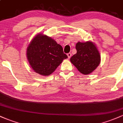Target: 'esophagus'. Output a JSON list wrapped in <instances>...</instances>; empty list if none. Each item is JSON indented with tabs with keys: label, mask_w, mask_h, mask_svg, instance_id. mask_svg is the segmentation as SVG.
<instances>
[{
	"label": "esophagus",
	"mask_w": 123,
	"mask_h": 123,
	"mask_svg": "<svg viewBox=\"0 0 123 123\" xmlns=\"http://www.w3.org/2000/svg\"><path fill=\"white\" fill-rule=\"evenodd\" d=\"M67 56H68V59H70V58L71 57V56H72V53H67Z\"/></svg>",
	"instance_id": "esophagus-1"
}]
</instances>
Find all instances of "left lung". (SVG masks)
Listing matches in <instances>:
<instances>
[{
    "instance_id": "1",
    "label": "left lung",
    "mask_w": 123,
    "mask_h": 123,
    "mask_svg": "<svg viewBox=\"0 0 123 123\" xmlns=\"http://www.w3.org/2000/svg\"><path fill=\"white\" fill-rule=\"evenodd\" d=\"M77 53L70 58L71 63L83 74L87 75L93 72L100 63V53L97 47L92 42L81 43L76 45Z\"/></svg>"
}]
</instances>
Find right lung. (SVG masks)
Here are the masks:
<instances>
[{"instance_id": "1", "label": "right lung", "mask_w": 123, "mask_h": 123, "mask_svg": "<svg viewBox=\"0 0 123 123\" xmlns=\"http://www.w3.org/2000/svg\"><path fill=\"white\" fill-rule=\"evenodd\" d=\"M26 55L31 68L44 76L51 74L68 57L61 45L52 38L40 33L31 41Z\"/></svg>"}]
</instances>
